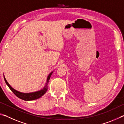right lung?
Segmentation results:
<instances>
[{
    "mask_svg": "<svg viewBox=\"0 0 124 124\" xmlns=\"http://www.w3.org/2000/svg\"><path fill=\"white\" fill-rule=\"evenodd\" d=\"M52 74V72H51L49 75H48L46 83L45 86L43 89L40 90V91H38L35 92H31V93H22V92H20L16 91V90L14 89L13 88H12L11 86L9 85V84L8 83V81H7V80H6L4 76V80H5L6 84H7V85L8 86V87L10 88V89L11 90L12 92H13L17 97H18V98H20L21 99L24 101H32V100L38 99V98H39L46 93V92L47 90V85H48V83H49V79L50 78V77H51V75Z\"/></svg>",
    "mask_w": 124,
    "mask_h": 124,
    "instance_id": "right-lung-1",
    "label": "right lung"
}]
</instances>
